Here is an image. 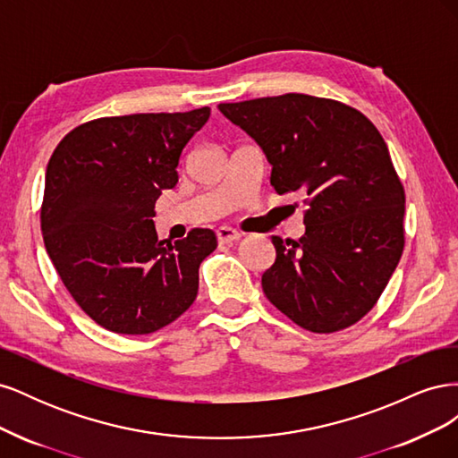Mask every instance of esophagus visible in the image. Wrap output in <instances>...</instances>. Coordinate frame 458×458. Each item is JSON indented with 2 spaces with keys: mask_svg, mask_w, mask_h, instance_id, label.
<instances>
[{
  "mask_svg": "<svg viewBox=\"0 0 458 458\" xmlns=\"http://www.w3.org/2000/svg\"><path fill=\"white\" fill-rule=\"evenodd\" d=\"M216 234H217L219 244H231V242L241 239V233L231 229V227H219V229L216 231Z\"/></svg>",
  "mask_w": 458,
  "mask_h": 458,
  "instance_id": "esophagus-1",
  "label": "esophagus"
}]
</instances>
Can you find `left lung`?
<instances>
[{
    "mask_svg": "<svg viewBox=\"0 0 458 458\" xmlns=\"http://www.w3.org/2000/svg\"><path fill=\"white\" fill-rule=\"evenodd\" d=\"M271 165V185L310 197L300 241L273 237L261 275L273 306L311 332H336L367 315L403 254L405 192L374 123L321 97L221 103Z\"/></svg>",
    "mask_w": 458,
    "mask_h": 458,
    "instance_id": "8db88e82",
    "label": "left lung"
}]
</instances>
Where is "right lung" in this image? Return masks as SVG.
Returning a JSON list of instances; mask_svg holds the SVG:
<instances>
[{"label":"right lung","instance_id":"right-lung-1","mask_svg":"<svg viewBox=\"0 0 458 458\" xmlns=\"http://www.w3.org/2000/svg\"><path fill=\"white\" fill-rule=\"evenodd\" d=\"M208 118V106L97 118L66 133L49 158L46 250L78 306L110 332L150 335L197 298L199 267L217 246L214 231L192 229L165 244L152 217Z\"/></svg>","mask_w":458,"mask_h":458}]
</instances>
